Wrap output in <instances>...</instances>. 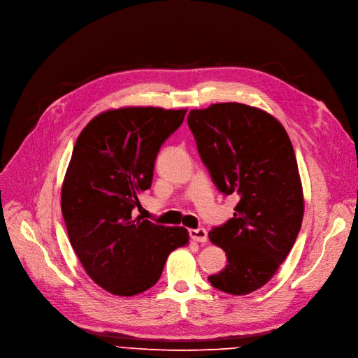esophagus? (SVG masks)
I'll return each instance as SVG.
<instances>
[{
	"label": "esophagus",
	"mask_w": 358,
	"mask_h": 358,
	"mask_svg": "<svg viewBox=\"0 0 358 358\" xmlns=\"http://www.w3.org/2000/svg\"><path fill=\"white\" fill-rule=\"evenodd\" d=\"M189 237H191L194 241H199V243H207V240H208L207 231H206L204 229H194V230H189Z\"/></svg>",
	"instance_id": "34e87169"
}]
</instances>
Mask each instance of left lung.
Instances as JSON below:
<instances>
[{
  "label": "left lung",
  "mask_w": 358,
  "mask_h": 358,
  "mask_svg": "<svg viewBox=\"0 0 358 358\" xmlns=\"http://www.w3.org/2000/svg\"><path fill=\"white\" fill-rule=\"evenodd\" d=\"M187 121L218 191L240 199L234 217L208 233L227 255L225 268L208 281L229 294H248L271 280L301 229L294 150L273 115L245 104L191 110Z\"/></svg>",
  "instance_id": "8db88e82"
}]
</instances>
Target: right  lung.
<instances>
[{
  "mask_svg": "<svg viewBox=\"0 0 358 358\" xmlns=\"http://www.w3.org/2000/svg\"><path fill=\"white\" fill-rule=\"evenodd\" d=\"M187 110L127 107L106 111L83 129L61 191L70 243L87 274L114 296L151 288L167 257L188 243L182 227L133 217L152 182L154 162Z\"/></svg>",
  "mask_w": 358,
  "mask_h": 358,
  "instance_id": "1",
  "label": "right lung"
}]
</instances>
